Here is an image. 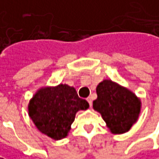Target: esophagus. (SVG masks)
<instances>
[{
    "label": "esophagus",
    "instance_id": "34e87169",
    "mask_svg": "<svg viewBox=\"0 0 159 159\" xmlns=\"http://www.w3.org/2000/svg\"><path fill=\"white\" fill-rule=\"evenodd\" d=\"M86 100H87V102L89 103V106H90V107H92V102H93L92 97H91V96H89V97H87V98H86Z\"/></svg>",
    "mask_w": 159,
    "mask_h": 159
}]
</instances>
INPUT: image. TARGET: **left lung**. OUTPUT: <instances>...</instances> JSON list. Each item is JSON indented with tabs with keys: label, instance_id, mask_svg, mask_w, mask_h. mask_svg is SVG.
<instances>
[{
	"label": "left lung",
	"instance_id": "1",
	"mask_svg": "<svg viewBox=\"0 0 159 159\" xmlns=\"http://www.w3.org/2000/svg\"><path fill=\"white\" fill-rule=\"evenodd\" d=\"M96 94L93 108L102 116L109 131L116 135L128 132L138 120L142 107L140 98L110 79L98 84Z\"/></svg>",
	"mask_w": 159,
	"mask_h": 159
}]
</instances>
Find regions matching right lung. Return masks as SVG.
Segmentation results:
<instances>
[{
    "label": "right lung",
    "instance_id": "add662e5",
    "mask_svg": "<svg viewBox=\"0 0 159 159\" xmlns=\"http://www.w3.org/2000/svg\"><path fill=\"white\" fill-rule=\"evenodd\" d=\"M88 107L75 87L60 84L39 88L29 101L28 114L41 133L61 140L68 136L76 113Z\"/></svg>",
    "mask_w": 159,
    "mask_h": 159
}]
</instances>
